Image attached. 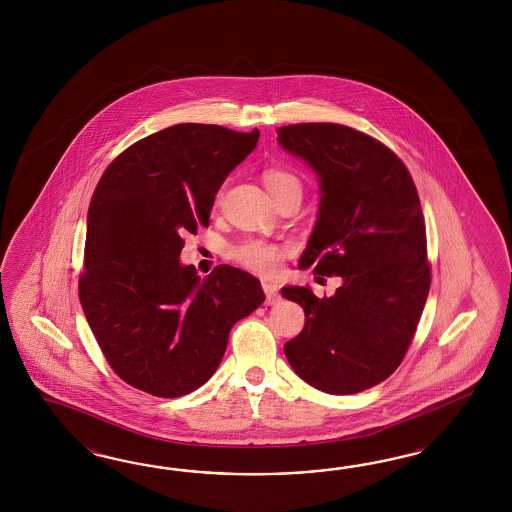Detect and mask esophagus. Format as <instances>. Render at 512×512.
<instances>
[{"label": "esophagus", "instance_id": "34e87169", "mask_svg": "<svg viewBox=\"0 0 512 512\" xmlns=\"http://www.w3.org/2000/svg\"><path fill=\"white\" fill-rule=\"evenodd\" d=\"M263 291H264V295H266V304H268V306H274V304H278V302H279L278 287H276V285H274V283H270V281H264Z\"/></svg>", "mask_w": 512, "mask_h": 512}]
</instances>
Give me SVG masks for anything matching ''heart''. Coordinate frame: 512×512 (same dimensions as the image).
I'll use <instances>...</instances> for the list:
<instances>
[{"instance_id":"heart-1","label":"heart","mask_w":512,"mask_h":512,"mask_svg":"<svg viewBox=\"0 0 512 512\" xmlns=\"http://www.w3.org/2000/svg\"><path fill=\"white\" fill-rule=\"evenodd\" d=\"M264 184L268 187L270 195L278 193L283 187L300 184L295 174L283 169H266L264 171ZM233 257L240 264H244L249 270L261 274V276H274L281 266L283 249L272 244H266L261 240H246L233 249Z\"/></svg>"}]
</instances>
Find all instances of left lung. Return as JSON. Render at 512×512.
I'll return each instance as SVG.
<instances>
[{"label": "left lung", "instance_id": "left-lung-1", "mask_svg": "<svg viewBox=\"0 0 512 512\" xmlns=\"http://www.w3.org/2000/svg\"><path fill=\"white\" fill-rule=\"evenodd\" d=\"M278 142L319 178V214L298 268L343 281L328 298L281 289L306 313L285 357L311 387L357 394L400 366L428 298L419 193L398 155L347 125H285Z\"/></svg>", "mask_w": 512, "mask_h": 512}]
</instances>
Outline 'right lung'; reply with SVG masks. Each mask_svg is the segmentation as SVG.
I'll use <instances>...</instances> for the list:
<instances>
[{
    "instance_id": "1",
    "label": "right lung",
    "mask_w": 512,
    "mask_h": 512,
    "mask_svg": "<svg viewBox=\"0 0 512 512\" xmlns=\"http://www.w3.org/2000/svg\"><path fill=\"white\" fill-rule=\"evenodd\" d=\"M259 131L178 124L129 146L88 210L78 295L112 370L131 387L178 398L204 385L234 323L264 302L259 279L229 264L206 278L180 263L182 236L208 227L229 172Z\"/></svg>"
}]
</instances>
